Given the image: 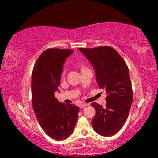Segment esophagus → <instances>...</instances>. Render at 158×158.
Here are the masks:
<instances>
[{
  "label": "esophagus",
  "instance_id": "1",
  "mask_svg": "<svg viewBox=\"0 0 158 158\" xmlns=\"http://www.w3.org/2000/svg\"><path fill=\"white\" fill-rule=\"evenodd\" d=\"M88 106L87 103H81V104H80L79 107H80V109H82V108H83V107H84L85 106Z\"/></svg>",
  "mask_w": 158,
  "mask_h": 158
}]
</instances>
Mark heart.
<instances>
[{
  "label": "heart",
  "instance_id": "1",
  "mask_svg": "<svg viewBox=\"0 0 158 158\" xmlns=\"http://www.w3.org/2000/svg\"><path fill=\"white\" fill-rule=\"evenodd\" d=\"M80 70H81V71L87 69L86 67H85V66H83V65H81V66H80Z\"/></svg>",
  "mask_w": 158,
  "mask_h": 158
}]
</instances>
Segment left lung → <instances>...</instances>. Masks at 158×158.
<instances>
[{"label": "left lung", "instance_id": "1", "mask_svg": "<svg viewBox=\"0 0 158 158\" xmlns=\"http://www.w3.org/2000/svg\"><path fill=\"white\" fill-rule=\"evenodd\" d=\"M92 64L99 89L106 90V106L96 102L92 126L103 136H111L125 123L133 102V92L128 66L118 52L109 46L78 48Z\"/></svg>", "mask_w": 158, "mask_h": 158}]
</instances>
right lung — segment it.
<instances>
[{"instance_id":"right-lung-1","label":"right lung","mask_w":158,"mask_h":158,"mask_svg":"<svg viewBox=\"0 0 158 158\" xmlns=\"http://www.w3.org/2000/svg\"><path fill=\"white\" fill-rule=\"evenodd\" d=\"M74 51L50 48L38 57L31 75V102L41 127L56 140H63L73 132L79 107L59 102L55 92L60 84L66 59Z\"/></svg>"}]
</instances>
